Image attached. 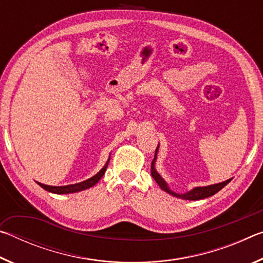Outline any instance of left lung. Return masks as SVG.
Instances as JSON below:
<instances>
[{
    "mask_svg": "<svg viewBox=\"0 0 263 263\" xmlns=\"http://www.w3.org/2000/svg\"><path fill=\"white\" fill-rule=\"evenodd\" d=\"M157 151H158V148L155 149V155H154V159L152 161V172H151V173H152L153 179L160 185V188L166 191V193L171 194L172 196H175V197H179V198H182V199H189V201H197V199H203V198L210 197V196L215 195L216 193H218V191L221 190L226 184L230 183V182H231V179H230L228 181H224V182H221V183H218V184H212V185H208V186H197V188L193 189L186 194H176V193H174V191H172L171 189L168 188L166 182H164L162 177L159 175V173L155 171L154 162H155V159H157Z\"/></svg>",
    "mask_w": 263,
    "mask_h": 263,
    "instance_id": "left-lung-1",
    "label": "left lung"
}]
</instances>
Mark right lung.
Segmentation results:
<instances>
[{"mask_svg": "<svg viewBox=\"0 0 263 263\" xmlns=\"http://www.w3.org/2000/svg\"><path fill=\"white\" fill-rule=\"evenodd\" d=\"M108 163H109V160L108 162H106L105 166L101 169V171L97 173L96 175H94L90 179H88L83 182H80V183H75V184H69V185H64V186H53V185H46V184H43V183H37L42 186L43 189H45L47 191H50V193L53 194H72V193H78V191H81L84 189H88L90 188V186L95 185L97 182L101 180V177L104 175V173L106 171V167H108Z\"/></svg>", "mask_w": 263, "mask_h": 263, "instance_id": "right-lung-1", "label": "right lung"}]
</instances>
